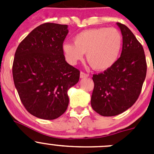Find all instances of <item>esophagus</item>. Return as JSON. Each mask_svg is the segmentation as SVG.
Returning <instances> with one entry per match:
<instances>
[{
	"label": "esophagus",
	"mask_w": 154,
	"mask_h": 154,
	"mask_svg": "<svg viewBox=\"0 0 154 154\" xmlns=\"http://www.w3.org/2000/svg\"><path fill=\"white\" fill-rule=\"evenodd\" d=\"M87 77H89V74L83 72H80V78L81 79L87 78Z\"/></svg>",
	"instance_id": "34e87169"
}]
</instances>
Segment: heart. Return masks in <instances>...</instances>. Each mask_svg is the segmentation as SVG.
<instances>
[{
	"label": "heart",
	"instance_id": "b5f03b06",
	"mask_svg": "<svg viewBox=\"0 0 154 154\" xmlns=\"http://www.w3.org/2000/svg\"><path fill=\"white\" fill-rule=\"evenodd\" d=\"M74 44L65 42L62 51L65 60L75 65L83 58L96 70H106L116 62L123 45V37L116 28H98L82 31L74 37Z\"/></svg>",
	"mask_w": 154,
	"mask_h": 154
}]
</instances>
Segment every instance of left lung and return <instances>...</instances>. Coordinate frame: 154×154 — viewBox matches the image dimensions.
<instances>
[{
    "instance_id": "1",
    "label": "left lung",
    "mask_w": 154,
    "mask_h": 154,
    "mask_svg": "<svg viewBox=\"0 0 154 154\" xmlns=\"http://www.w3.org/2000/svg\"><path fill=\"white\" fill-rule=\"evenodd\" d=\"M123 35V49L118 60L103 72L93 75L91 106L99 115L122 113L138 99L146 75L142 45L126 25L116 23Z\"/></svg>"
}]
</instances>
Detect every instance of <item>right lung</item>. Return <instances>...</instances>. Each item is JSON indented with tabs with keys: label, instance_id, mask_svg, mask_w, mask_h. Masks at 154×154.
Instances as JSON below:
<instances>
[{
	"label": "right lung",
	"instance_id": "obj_1",
	"mask_svg": "<svg viewBox=\"0 0 154 154\" xmlns=\"http://www.w3.org/2000/svg\"><path fill=\"white\" fill-rule=\"evenodd\" d=\"M68 25L42 24L19 44L12 73L21 103L29 113L55 119L69 106L68 90L79 80V69L65 61L62 45Z\"/></svg>",
	"mask_w": 154,
	"mask_h": 154
}]
</instances>
